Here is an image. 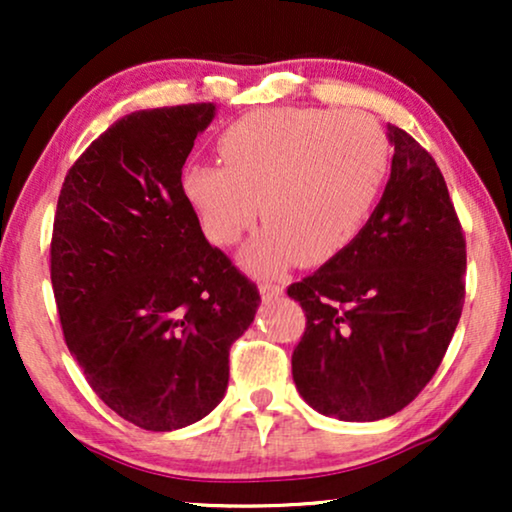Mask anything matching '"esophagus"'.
<instances>
[{
	"label": "esophagus",
	"mask_w": 512,
	"mask_h": 512,
	"mask_svg": "<svg viewBox=\"0 0 512 512\" xmlns=\"http://www.w3.org/2000/svg\"><path fill=\"white\" fill-rule=\"evenodd\" d=\"M258 291H261L263 300H277L279 296H284V286L272 284V282H263L261 286H258Z\"/></svg>",
	"instance_id": "obj_1"
}]
</instances>
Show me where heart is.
I'll use <instances>...</instances> for the list:
<instances>
[{"label": "heart", "mask_w": 512, "mask_h": 512, "mask_svg": "<svg viewBox=\"0 0 512 512\" xmlns=\"http://www.w3.org/2000/svg\"><path fill=\"white\" fill-rule=\"evenodd\" d=\"M216 149L223 165H186L181 193L223 247L240 240L261 209L268 223L242 251L258 275L340 256L366 226L389 167L387 135L359 111H254L228 125Z\"/></svg>", "instance_id": "b5f03b06"}]
</instances>
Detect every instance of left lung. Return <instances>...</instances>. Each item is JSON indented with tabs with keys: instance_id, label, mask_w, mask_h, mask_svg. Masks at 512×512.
Masks as SVG:
<instances>
[{
	"instance_id": "1",
	"label": "left lung",
	"mask_w": 512,
	"mask_h": 512,
	"mask_svg": "<svg viewBox=\"0 0 512 512\" xmlns=\"http://www.w3.org/2000/svg\"><path fill=\"white\" fill-rule=\"evenodd\" d=\"M391 174L359 237L289 296L307 328L293 349L303 401L342 422L396 415L426 387L464 307L466 242L436 160L387 125Z\"/></svg>"
}]
</instances>
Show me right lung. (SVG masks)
I'll return each mask as SVG.
<instances>
[{
	"mask_svg": "<svg viewBox=\"0 0 512 512\" xmlns=\"http://www.w3.org/2000/svg\"><path fill=\"white\" fill-rule=\"evenodd\" d=\"M216 104L118 118L67 172L51 282L69 352L97 396L146 431L207 417L258 289L202 233L181 170Z\"/></svg>",
	"mask_w": 512,
	"mask_h": 512,
	"instance_id": "add662e5",
	"label": "right lung"
}]
</instances>
